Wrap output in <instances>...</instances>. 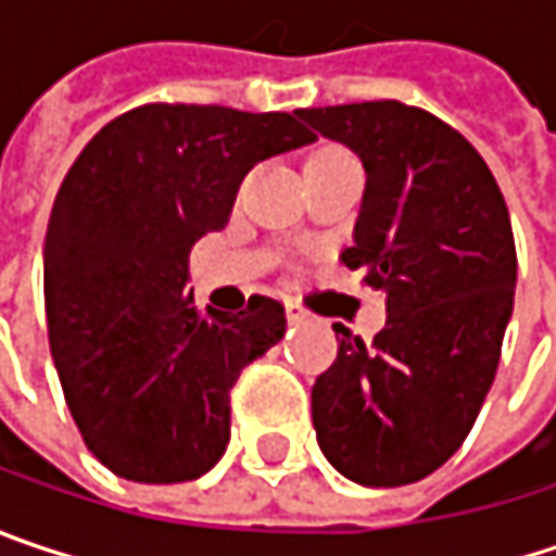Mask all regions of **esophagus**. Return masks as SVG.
Segmentation results:
<instances>
[{
    "label": "esophagus",
    "mask_w": 556,
    "mask_h": 556,
    "mask_svg": "<svg viewBox=\"0 0 556 556\" xmlns=\"http://www.w3.org/2000/svg\"><path fill=\"white\" fill-rule=\"evenodd\" d=\"M285 316H288V323H306V319H309V313H306L300 303H294V300L285 303Z\"/></svg>",
    "instance_id": "esophagus-1"
}]
</instances>
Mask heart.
Masks as SVG:
<instances>
[{
    "mask_svg": "<svg viewBox=\"0 0 556 556\" xmlns=\"http://www.w3.org/2000/svg\"><path fill=\"white\" fill-rule=\"evenodd\" d=\"M326 154H338V148H323V151H316L309 161H316V157H326Z\"/></svg>",
    "mask_w": 556,
    "mask_h": 556,
    "instance_id": "heart-1",
    "label": "heart"
}]
</instances>
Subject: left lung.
<instances>
[{"label":"left lung","instance_id":"8db88e82","mask_svg":"<svg viewBox=\"0 0 556 556\" xmlns=\"http://www.w3.org/2000/svg\"><path fill=\"white\" fill-rule=\"evenodd\" d=\"M298 113L367 170L341 262L386 294L389 316L370 344L336 326V364L313 386L316 440L364 488L415 484L462 446L494 382L516 294L509 212L484 157L427 110Z\"/></svg>","mask_w":556,"mask_h":556}]
</instances>
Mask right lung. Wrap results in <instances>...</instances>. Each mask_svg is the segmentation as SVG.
Instances as JSON below:
<instances>
[{"mask_svg":"<svg viewBox=\"0 0 556 556\" xmlns=\"http://www.w3.org/2000/svg\"><path fill=\"white\" fill-rule=\"evenodd\" d=\"M309 141L300 113L144 103L68 167L43 240L47 329L65 405L113 475L179 484L224 456L230 389L288 319L262 294L237 316L195 306L189 253L258 161Z\"/></svg>","mask_w":556,"mask_h":556,"instance_id":"obj_1","label":"right lung"}]
</instances>
